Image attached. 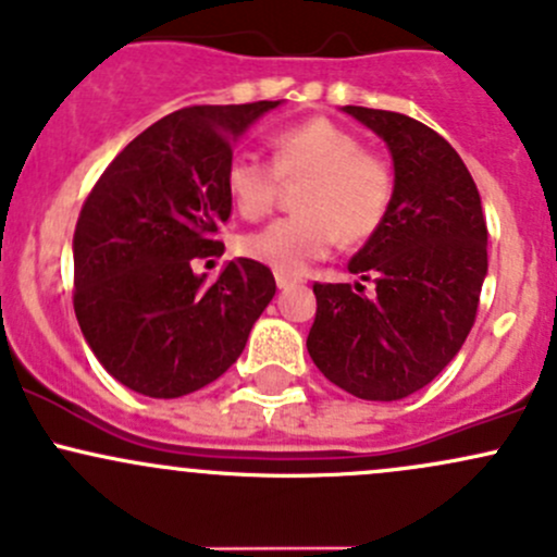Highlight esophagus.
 Instances as JSON below:
<instances>
[{
	"instance_id": "1",
	"label": "esophagus",
	"mask_w": 557,
	"mask_h": 557,
	"mask_svg": "<svg viewBox=\"0 0 557 557\" xmlns=\"http://www.w3.org/2000/svg\"><path fill=\"white\" fill-rule=\"evenodd\" d=\"M276 284H278V289H289V286L297 284V278L286 276V273H276Z\"/></svg>"
}]
</instances>
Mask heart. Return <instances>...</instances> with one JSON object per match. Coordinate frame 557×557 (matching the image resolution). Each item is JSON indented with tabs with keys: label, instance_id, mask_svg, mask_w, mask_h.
Segmentation results:
<instances>
[{
	"label": "heart",
	"instance_id": "b5f03b06",
	"mask_svg": "<svg viewBox=\"0 0 557 557\" xmlns=\"http://www.w3.org/2000/svg\"><path fill=\"white\" fill-rule=\"evenodd\" d=\"M271 163L255 152H236L225 169L233 209L260 220L276 206L281 180L302 182L300 214L281 216L240 238V251L276 273H302L324 260L337 240L359 244L386 220L394 174L377 154L364 152L359 136L326 117L286 125L271 139Z\"/></svg>",
	"mask_w": 557,
	"mask_h": 557
}]
</instances>
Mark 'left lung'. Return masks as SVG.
Here are the masks:
<instances>
[{
  "label": "left lung",
  "mask_w": 557,
  "mask_h": 557,
  "mask_svg": "<svg viewBox=\"0 0 557 557\" xmlns=\"http://www.w3.org/2000/svg\"><path fill=\"white\" fill-rule=\"evenodd\" d=\"M392 150L386 220L348 262L375 284H313L308 354L326 381L370 403L432 383L472 330L488 273V227L463 160L429 125L399 112L343 107Z\"/></svg>",
  "instance_id": "1"
}]
</instances>
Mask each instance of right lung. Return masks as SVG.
Masks as SVG:
<instances>
[{"label":"right lung","mask_w":557,"mask_h":557,"mask_svg":"<svg viewBox=\"0 0 557 557\" xmlns=\"http://www.w3.org/2000/svg\"><path fill=\"white\" fill-rule=\"evenodd\" d=\"M278 101L185 107L136 136L94 185L74 227V313L123 386L174 399L216 381L276 295L271 268L227 262L206 284L195 260L225 251L233 139Z\"/></svg>","instance_id":"1"}]
</instances>
